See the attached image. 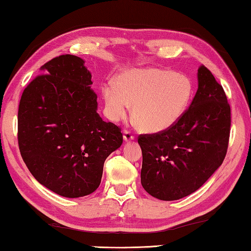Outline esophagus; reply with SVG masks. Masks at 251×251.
I'll use <instances>...</instances> for the list:
<instances>
[{"instance_id":"obj_1","label":"esophagus","mask_w":251,"mask_h":251,"mask_svg":"<svg viewBox=\"0 0 251 251\" xmlns=\"http://www.w3.org/2000/svg\"><path fill=\"white\" fill-rule=\"evenodd\" d=\"M123 137H124V141L125 142H130V141H134V135L130 133L129 130H124V135H123Z\"/></svg>"}]
</instances>
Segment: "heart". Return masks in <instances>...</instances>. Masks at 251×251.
I'll use <instances>...</instances> for the list:
<instances>
[{"label":"heart","instance_id":"1","mask_svg":"<svg viewBox=\"0 0 251 251\" xmlns=\"http://www.w3.org/2000/svg\"><path fill=\"white\" fill-rule=\"evenodd\" d=\"M188 75L163 69L129 70L118 76L117 87L103 90L106 112L117 122L133 105L135 124L144 133H164L179 122L194 99Z\"/></svg>","mask_w":251,"mask_h":251}]
</instances>
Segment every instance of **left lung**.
<instances>
[{
	"mask_svg": "<svg viewBox=\"0 0 251 251\" xmlns=\"http://www.w3.org/2000/svg\"><path fill=\"white\" fill-rule=\"evenodd\" d=\"M198 90L184 117L164 133L141 135L142 186L160 201L196 192L223 164L230 134V106L211 72L198 69Z\"/></svg>",
	"mask_w": 251,
	"mask_h": 251,
	"instance_id": "8db88e82",
	"label": "left lung"
}]
</instances>
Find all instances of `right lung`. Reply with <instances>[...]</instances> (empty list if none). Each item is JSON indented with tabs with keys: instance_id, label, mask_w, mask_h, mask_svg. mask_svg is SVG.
Instances as JSON below:
<instances>
[{
	"instance_id": "add662e5",
	"label": "right lung",
	"mask_w": 251,
	"mask_h": 251,
	"mask_svg": "<svg viewBox=\"0 0 251 251\" xmlns=\"http://www.w3.org/2000/svg\"><path fill=\"white\" fill-rule=\"evenodd\" d=\"M84 63L70 54L45 63L19 105L25 165L40 184L67 198L95 192L105 159L123 144L120 127L97 113L92 74Z\"/></svg>"
}]
</instances>
